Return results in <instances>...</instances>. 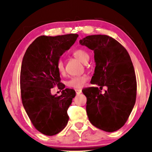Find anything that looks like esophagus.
Returning <instances> with one entry per match:
<instances>
[{
    "mask_svg": "<svg viewBox=\"0 0 152 152\" xmlns=\"http://www.w3.org/2000/svg\"><path fill=\"white\" fill-rule=\"evenodd\" d=\"M75 92L77 95H80L82 93V90L81 89H75Z\"/></svg>",
    "mask_w": 152,
    "mask_h": 152,
    "instance_id": "obj_1",
    "label": "esophagus"
}]
</instances>
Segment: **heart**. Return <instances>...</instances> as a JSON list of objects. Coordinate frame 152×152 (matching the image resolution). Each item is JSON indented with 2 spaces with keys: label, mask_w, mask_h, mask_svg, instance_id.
<instances>
[{
  "label": "heart",
  "mask_w": 152,
  "mask_h": 152,
  "mask_svg": "<svg viewBox=\"0 0 152 152\" xmlns=\"http://www.w3.org/2000/svg\"><path fill=\"white\" fill-rule=\"evenodd\" d=\"M73 56L80 60L83 64H86L89 59V55L86 50L83 49H77L73 52ZM57 69L60 74H64L65 72L64 62L61 59H59L57 63ZM88 78L86 75L72 77L68 81L67 86L73 88H81L88 81Z\"/></svg>",
  "instance_id": "b5f03b06"
}]
</instances>
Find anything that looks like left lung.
<instances>
[{
	"label": "left lung",
	"mask_w": 152,
	"mask_h": 152,
	"mask_svg": "<svg viewBox=\"0 0 152 152\" xmlns=\"http://www.w3.org/2000/svg\"><path fill=\"white\" fill-rule=\"evenodd\" d=\"M94 51L95 68L91 83L97 87L82 90L86 95L89 121L107 132H115L125 124L135 105L137 84L134 66L126 50L107 35H91L80 41Z\"/></svg>",
	"instance_id": "1"
}]
</instances>
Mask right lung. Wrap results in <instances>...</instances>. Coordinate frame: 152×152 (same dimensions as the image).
I'll list each match as a JSON object with an SVG mask.
<instances>
[{"label":"right lung","mask_w":152,"mask_h":152,"mask_svg":"<svg viewBox=\"0 0 152 152\" xmlns=\"http://www.w3.org/2000/svg\"><path fill=\"white\" fill-rule=\"evenodd\" d=\"M77 37L76 34L39 37L23 59L20 76L23 105L34 127L46 136L59 133L69 120L67 110L75 91L64 89L57 63ZM55 86L63 90L59 96L51 94V88Z\"/></svg>","instance_id":"right-lung-1"}]
</instances>
